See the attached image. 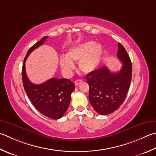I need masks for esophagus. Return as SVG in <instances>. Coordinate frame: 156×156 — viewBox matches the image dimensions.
<instances>
[{
  "label": "esophagus",
  "instance_id": "34e87169",
  "mask_svg": "<svg viewBox=\"0 0 156 156\" xmlns=\"http://www.w3.org/2000/svg\"><path fill=\"white\" fill-rule=\"evenodd\" d=\"M82 82V80H80H80H76V81L74 82V84H75L76 86H78V85L80 84Z\"/></svg>",
  "mask_w": 156,
  "mask_h": 156
}]
</instances>
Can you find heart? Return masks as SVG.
Masks as SVG:
<instances>
[{"label":"heart","mask_w":156,"mask_h":156,"mask_svg":"<svg viewBox=\"0 0 156 156\" xmlns=\"http://www.w3.org/2000/svg\"><path fill=\"white\" fill-rule=\"evenodd\" d=\"M102 47L94 42L89 41L76 45L68 51L66 56L60 57V66L67 74H71L74 68L73 62H79V68L85 74L95 69L100 62Z\"/></svg>","instance_id":"obj_1"}]
</instances>
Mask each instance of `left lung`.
Listing matches in <instances>:
<instances>
[{"label": "left lung", "instance_id": "1", "mask_svg": "<svg viewBox=\"0 0 156 156\" xmlns=\"http://www.w3.org/2000/svg\"><path fill=\"white\" fill-rule=\"evenodd\" d=\"M117 56L122 63L120 71L112 72L106 66L88 73V98L94 110L101 115L112 114L126 99L132 78V63L124 47L118 43Z\"/></svg>", "mask_w": 156, "mask_h": 156}]
</instances>
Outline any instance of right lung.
<instances>
[{
    "instance_id": "right-lung-1",
    "label": "right lung",
    "mask_w": 156,
    "mask_h": 156,
    "mask_svg": "<svg viewBox=\"0 0 156 156\" xmlns=\"http://www.w3.org/2000/svg\"><path fill=\"white\" fill-rule=\"evenodd\" d=\"M48 36H44L34 44L27 52L22 66V81L27 97L37 110L53 120L62 118L68 109L71 94L74 90L73 82L66 78H51L42 84H35L30 81L26 72L25 62L35 48L44 43Z\"/></svg>"
}]
</instances>
